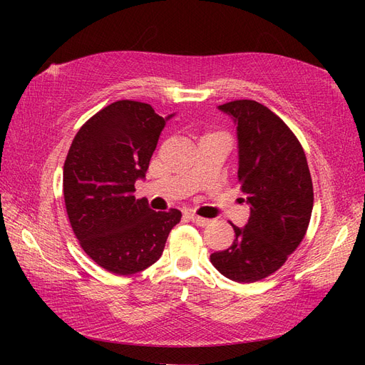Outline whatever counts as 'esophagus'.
<instances>
[{
  "instance_id": "esophagus-1",
  "label": "esophagus",
  "mask_w": 365,
  "mask_h": 365,
  "mask_svg": "<svg viewBox=\"0 0 365 365\" xmlns=\"http://www.w3.org/2000/svg\"><path fill=\"white\" fill-rule=\"evenodd\" d=\"M189 217L193 220V222H195L196 225H200V227H207L210 222H212V220H210V219H205V217H201V216H196V215H189Z\"/></svg>"
}]
</instances>
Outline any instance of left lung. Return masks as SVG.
<instances>
[{"label":"left lung","mask_w":365,"mask_h":365,"mask_svg":"<svg viewBox=\"0 0 365 365\" xmlns=\"http://www.w3.org/2000/svg\"><path fill=\"white\" fill-rule=\"evenodd\" d=\"M237 125L240 190L250 204L233 245L210 256L227 279L252 283L280 269L303 240L314 207L304 150L294 132L256 101L219 106Z\"/></svg>","instance_id":"obj_1"}]
</instances>
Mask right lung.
Segmentation results:
<instances>
[{
    "instance_id": "right-lung-1",
    "label": "right lung",
    "mask_w": 365,
    "mask_h": 365,
    "mask_svg": "<svg viewBox=\"0 0 365 365\" xmlns=\"http://www.w3.org/2000/svg\"><path fill=\"white\" fill-rule=\"evenodd\" d=\"M169 117L148 103L118 101L77 132L63 164V200L73 233L98 267L130 275L163 254L181 212H153L134 196Z\"/></svg>"
}]
</instances>
